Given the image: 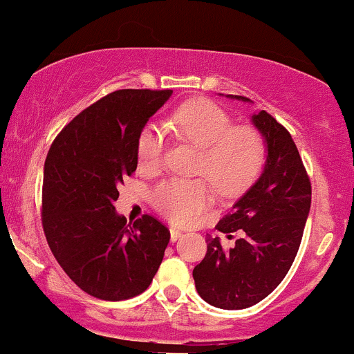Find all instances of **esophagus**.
Returning <instances> with one entry per match:
<instances>
[{
    "label": "esophagus",
    "mask_w": 354,
    "mask_h": 354,
    "mask_svg": "<svg viewBox=\"0 0 354 354\" xmlns=\"http://www.w3.org/2000/svg\"><path fill=\"white\" fill-rule=\"evenodd\" d=\"M182 236H184V232H180V230H177V229H170V241H172V242L178 241V239H180Z\"/></svg>",
    "instance_id": "1"
}]
</instances>
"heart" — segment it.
I'll list each match as a JSON object with an SVG mask.
<instances>
[{
    "mask_svg": "<svg viewBox=\"0 0 354 354\" xmlns=\"http://www.w3.org/2000/svg\"><path fill=\"white\" fill-rule=\"evenodd\" d=\"M167 129L178 140L201 149L196 174L207 178L222 196L244 192L264 165L266 142L259 130L234 125L229 112L212 100L185 103L167 122ZM164 130L156 124L145 125L137 138L138 167L145 172H157L164 164ZM207 181L169 178L152 189L150 201L165 219L178 225L190 224L214 198Z\"/></svg>",
    "mask_w": 354,
    "mask_h": 354,
    "instance_id": "obj_1",
    "label": "heart"
}]
</instances>
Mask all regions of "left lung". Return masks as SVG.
<instances>
[{"label":"left lung","instance_id":"obj_1","mask_svg":"<svg viewBox=\"0 0 354 354\" xmlns=\"http://www.w3.org/2000/svg\"><path fill=\"white\" fill-rule=\"evenodd\" d=\"M229 98L248 102L241 95ZM252 124L268 144L261 177L216 225L221 232L244 230V237L224 251L219 237L194 268L197 292L221 309H244L269 296L291 269L311 207V182L291 133L266 110Z\"/></svg>","mask_w":354,"mask_h":354}]
</instances>
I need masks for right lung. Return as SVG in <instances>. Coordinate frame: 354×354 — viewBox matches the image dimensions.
Listing matches in <instances>:
<instances>
[{"mask_svg":"<svg viewBox=\"0 0 354 354\" xmlns=\"http://www.w3.org/2000/svg\"><path fill=\"white\" fill-rule=\"evenodd\" d=\"M172 90H117L78 113L45 160L41 222L55 259L82 291L124 301L145 291L170 232L153 216L127 225L118 185L137 170V138Z\"/></svg>","mask_w":354,"mask_h":354,"instance_id":"1","label":"right lung"}]
</instances>
